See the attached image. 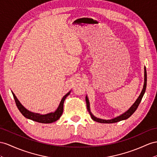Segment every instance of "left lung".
I'll return each mask as SVG.
<instances>
[{
	"instance_id": "8db88e82",
	"label": "left lung",
	"mask_w": 157,
	"mask_h": 157,
	"mask_svg": "<svg viewBox=\"0 0 157 157\" xmlns=\"http://www.w3.org/2000/svg\"><path fill=\"white\" fill-rule=\"evenodd\" d=\"M144 85H143V87L141 93L140 94L138 98L136 99L135 102L132 104V106H131L129 109H128L127 111H126L123 114L120 115L115 118L111 119H100V118H98L97 117H95V116H94L91 112L90 101H89V99H88V98H87V96L86 95V104H87V111H89V113L91 115V119L96 122L101 123H117V122L121 121H123V120H125L129 117H131V116L133 114L134 112L136 110V109H137L139 105L140 104V101H141V99L143 97V95H144V93H145L146 87H147V71H146L145 66H144Z\"/></svg>"
}]
</instances>
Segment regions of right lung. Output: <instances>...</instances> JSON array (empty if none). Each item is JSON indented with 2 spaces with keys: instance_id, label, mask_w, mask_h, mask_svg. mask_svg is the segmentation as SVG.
<instances>
[{
  "instance_id": "right-lung-1",
  "label": "right lung",
  "mask_w": 157,
  "mask_h": 157,
  "mask_svg": "<svg viewBox=\"0 0 157 157\" xmlns=\"http://www.w3.org/2000/svg\"><path fill=\"white\" fill-rule=\"evenodd\" d=\"M70 92L71 91H70L67 94H66L63 96V98L61 100V101H60L59 104V106L57 108V109L54 112H50V113H48L46 114H40L38 113H34V112H32L29 110H28L22 105L21 103L18 101V99H17V97H16V95H14V94L13 91H12V94L13 95V97L15 100V102H16V104H17L18 109H19L20 111H21V113L23 115L24 117L38 123H51L56 121L58 120L60 118V117L62 116L63 110L64 101H65V99H66L67 96L70 94Z\"/></svg>"
}]
</instances>
